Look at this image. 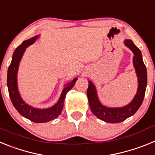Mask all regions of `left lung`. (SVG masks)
<instances>
[{
	"mask_svg": "<svg viewBox=\"0 0 155 155\" xmlns=\"http://www.w3.org/2000/svg\"><path fill=\"white\" fill-rule=\"evenodd\" d=\"M124 44L134 53V66L138 78L137 91L132 102L120 108H109L104 106L98 100L96 88L94 84L91 81H88L87 96L91 112L98 119L109 124H117L124 121L136 113L143 102L147 87V69L143 64L141 52L130 39H126Z\"/></svg>",
	"mask_w": 155,
	"mask_h": 155,
	"instance_id": "obj_1",
	"label": "left lung"
}]
</instances>
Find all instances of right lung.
Here are the masks:
<instances>
[{
  "instance_id": "1",
  "label": "right lung",
  "mask_w": 155,
  "mask_h": 155,
  "mask_svg": "<svg viewBox=\"0 0 155 155\" xmlns=\"http://www.w3.org/2000/svg\"><path fill=\"white\" fill-rule=\"evenodd\" d=\"M39 35H35L31 39L24 41L20 46H18L13 53L12 61L8 70L7 77V84H8V92L12 102L17 111L25 118L28 119L34 123H46L54 120L61 114L64 107V102L66 94L74 87L78 78H74L65 85L63 89L61 97L57 104L49 108V109H39L30 106L25 103L20 96L18 90L17 84V73L18 70V65L21 57L24 54L25 49L31 45L37 39Z\"/></svg>"
}]
</instances>
